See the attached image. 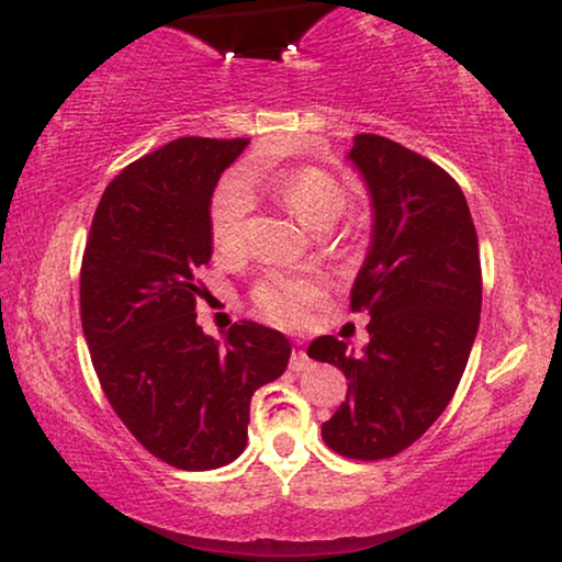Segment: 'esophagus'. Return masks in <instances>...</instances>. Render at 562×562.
Listing matches in <instances>:
<instances>
[{
    "mask_svg": "<svg viewBox=\"0 0 562 562\" xmlns=\"http://www.w3.org/2000/svg\"><path fill=\"white\" fill-rule=\"evenodd\" d=\"M312 366V360H310V356H306L304 350H296L294 356H291V360H289V368L294 373H302V371H306V368Z\"/></svg>",
    "mask_w": 562,
    "mask_h": 562,
    "instance_id": "1",
    "label": "esophagus"
}]
</instances>
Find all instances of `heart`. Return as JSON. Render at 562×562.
<instances>
[{"mask_svg":"<svg viewBox=\"0 0 562 562\" xmlns=\"http://www.w3.org/2000/svg\"><path fill=\"white\" fill-rule=\"evenodd\" d=\"M266 189L302 225L325 229L348 206V191L333 173L314 166L286 168V171L260 176L243 173L237 181H225L214 191L210 204V235L220 256H235L245 245L250 196L248 191ZM322 283L306 273L271 271L252 283L250 299L256 310L276 325H296L317 302Z\"/></svg>","mask_w":562,"mask_h":562,"instance_id":"1","label":"heart"}]
</instances>
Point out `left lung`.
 <instances>
[{"mask_svg": "<svg viewBox=\"0 0 562 562\" xmlns=\"http://www.w3.org/2000/svg\"><path fill=\"white\" fill-rule=\"evenodd\" d=\"M348 158L373 202V237L350 291L368 312V345L335 335L310 358L340 368L348 396L322 425L327 448L383 460L417 442L445 412L481 319V258L471 210L448 171L381 135H356Z\"/></svg>", "mask_w": 562, "mask_h": 562, "instance_id": "1", "label": "left lung"}]
</instances>
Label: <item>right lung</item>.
I'll list each match as a JSON object with an SVG mask.
<instances>
[{"mask_svg":"<svg viewBox=\"0 0 562 562\" xmlns=\"http://www.w3.org/2000/svg\"><path fill=\"white\" fill-rule=\"evenodd\" d=\"M245 145L179 137L130 164L83 248L81 325L104 396L150 456L181 471L240 456L252 394L291 356L286 337L256 322H235L225 345L196 325L212 191Z\"/></svg>","mask_w":562,"mask_h":562,"instance_id":"right-lung-1","label":"right lung"}]
</instances>
